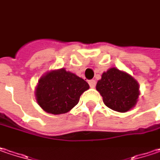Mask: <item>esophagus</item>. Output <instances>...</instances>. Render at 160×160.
Here are the masks:
<instances>
[{
	"label": "esophagus",
	"mask_w": 160,
	"mask_h": 160,
	"mask_svg": "<svg viewBox=\"0 0 160 160\" xmlns=\"http://www.w3.org/2000/svg\"><path fill=\"white\" fill-rule=\"evenodd\" d=\"M88 84H89L91 88H94L95 87V84H96V82H95V80H90L88 82Z\"/></svg>",
	"instance_id": "obj_1"
}]
</instances>
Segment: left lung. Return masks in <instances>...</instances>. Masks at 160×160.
Returning a JSON list of instances; mask_svg holds the SVG:
<instances>
[{"label":"left lung","mask_w":160,"mask_h":160,"mask_svg":"<svg viewBox=\"0 0 160 160\" xmlns=\"http://www.w3.org/2000/svg\"><path fill=\"white\" fill-rule=\"evenodd\" d=\"M96 90L102 96L103 102L110 109L125 112L132 109L140 95L139 84L129 74L115 68L102 75Z\"/></svg>","instance_id":"8db88e82"}]
</instances>
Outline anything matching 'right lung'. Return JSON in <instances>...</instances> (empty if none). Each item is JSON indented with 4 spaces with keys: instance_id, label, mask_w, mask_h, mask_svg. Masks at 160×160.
Instances as JSON below:
<instances>
[{
    "instance_id": "1",
    "label": "right lung",
    "mask_w": 160,
    "mask_h": 160,
    "mask_svg": "<svg viewBox=\"0 0 160 160\" xmlns=\"http://www.w3.org/2000/svg\"><path fill=\"white\" fill-rule=\"evenodd\" d=\"M87 89L89 84L83 78L62 68L40 78L36 89L37 102L47 112L66 113L78 103Z\"/></svg>"
}]
</instances>
